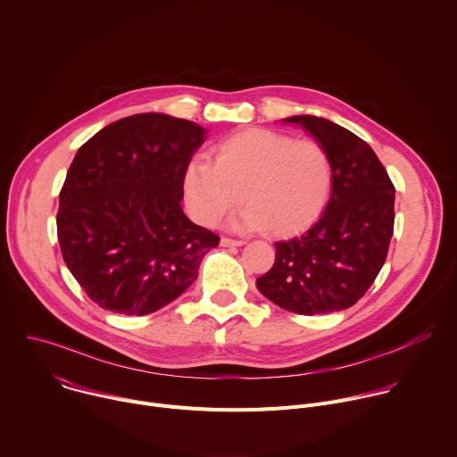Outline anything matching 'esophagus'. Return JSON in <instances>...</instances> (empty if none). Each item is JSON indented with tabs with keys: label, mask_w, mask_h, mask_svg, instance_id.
<instances>
[{
	"label": "esophagus",
	"mask_w": 457,
	"mask_h": 457,
	"mask_svg": "<svg viewBox=\"0 0 457 457\" xmlns=\"http://www.w3.org/2000/svg\"><path fill=\"white\" fill-rule=\"evenodd\" d=\"M242 244H244V240H235L229 237L220 238V245H224V247H235V245H242Z\"/></svg>",
	"instance_id": "1"
}]
</instances>
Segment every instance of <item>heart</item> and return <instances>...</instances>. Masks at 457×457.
I'll list each match as a JSON object with an SVG mask.
<instances>
[{"mask_svg": "<svg viewBox=\"0 0 457 457\" xmlns=\"http://www.w3.org/2000/svg\"><path fill=\"white\" fill-rule=\"evenodd\" d=\"M191 215L213 226L244 199V229L291 237L312 226L329 201L333 162L320 143L249 128L220 139L215 161H193L184 171ZM243 195H240L239 193Z\"/></svg>", "mask_w": 457, "mask_h": 457, "instance_id": "b5f03b06", "label": "heart"}]
</instances>
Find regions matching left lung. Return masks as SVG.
I'll list each match as a JSON object with an SVG mask.
<instances>
[{
    "mask_svg": "<svg viewBox=\"0 0 457 457\" xmlns=\"http://www.w3.org/2000/svg\"><path fill=\"white\" fill-rule=\"evenodd\" d=\"M333 162V191L320 220L302 237L277 242L273 268L256 287L296 314L354 305L372 286L395 231V184L372 148L347 128L314 115H293Z\"/></svg>",
    "mask_w": 457,
    "mask_h": 457,
    "instance_id": "1",
    "label": "left lung"
}]
</instances>
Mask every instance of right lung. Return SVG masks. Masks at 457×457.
Wrapping results in <instances>:
<instances>
[{"label":"right lung","instance_id":"right-lung-1","mask_svg":"<svg viewBox=\"0 0 457 457\" xmlns=\"http://www.w3.org/2000/svg\"><path fill=\"white\" fill-rule=\"evenodd\" d=\"M206 129L166 113L119 119L76 154L59 191L64 264L99 307L143 316L180 296L219 235L182 212Z\"/></svg>","mask_w":457,"mask_h":457}]
</instances>
